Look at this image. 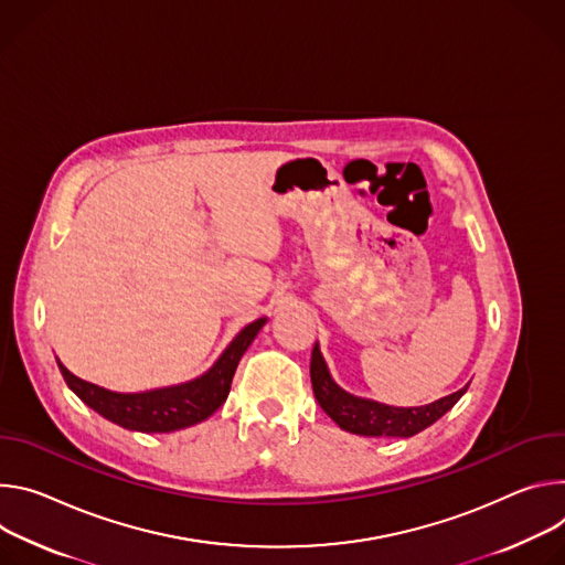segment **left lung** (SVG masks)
Returning a JSON list of instances; mask_svg holds the SVG:
<instances>
[{
    "label": "left lung",
    "instance_id": "1",
    "mask_svg": "<svg viewBox=\"0 0 565 565\" xmlns=\"http://www.w3.org/2000/svg\"><path fill=\"white\" fill-rule=\"evenodd\" d=\"M311 388L321 408L348 433L365 437H413L415 433L428 428L433 422L440 419L456 402L467 393L469 386L460 388L454 395L435 399L424 406H388L374 399L356 397L343 391L330 374V367L321 354L319 343L311 350Z\"/></svg>",
    "mask_w": 565,
    "mask_h": 565
}]
</instances>
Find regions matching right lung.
<instances>
[{
    "instance_id": "obj_1",
    "label": "right lung",
    "mask_w": 565,
    "mask_h": 565,
    "mask_svg": "<svg viewBox=\"0 0 565 565\" xmlns=\"http://www.w3.org/2000/svg\"><path fill=\"white\" fill-rule=\"evenodd\" d=\"M265 323L267 317L248 323L204 374L177 386L143 393H114L76 377L60 359L57 367L67 386L105 419L139 433H172L209 419L226 402L235 367Z\"/></svg>"
}]
</instances>
